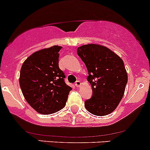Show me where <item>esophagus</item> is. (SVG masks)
Returning <instances> with one entry per match:
<instances>
[{
  "label": "esophagus",
  "instance_id": "esophagus-1",
  "mask_svg": "<svg viewBox=\"0 0 150 150\" xmlns=\"http://www.w3.org/2000/svg\"><path fill=\"white\" fill-rule=\"evenodd\" d=\"M75 86H76V87H79L80 86H81V81H79V80H78V81H76L75 82Z\"/></svg>",
  "mask_w": 150,
  "mask_h": 150
}]
</instances>
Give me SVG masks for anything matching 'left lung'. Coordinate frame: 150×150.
<instances>
[{
  "mask_svg": "<svg viewBox=\"0 0 150 150\" xmlns=\"http://www.w3.org/2000/svg\"><path fill=\"white\" fill-rule=\"evenodd\" d=\"M77 54L86 65L92 96L84 102L86 109L98 116L108 115L123 96L128 76L123 60L108 47L89 44L78 47Z\"/></svg>",
  "mask_w": 150,
  "mask_h": 150,
  "instance_id": "1",
  "label": "left lung"
}]
</instances>
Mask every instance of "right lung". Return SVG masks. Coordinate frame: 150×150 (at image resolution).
I'll use <instances>...</instances> for the list:
<instances>
[{"label": "right lung", "mask_w": 150, "mask_h": 150, "mask_svg": "<svg viewBox=\"0 0 150 150\" xmlns=\"http://www.w3.org/2000/svg\"><path fill=\"white\" fill-rule=\"evenodd\" d=\"M60 46L34 52L21 66L19 84L24 98L37 112L52 114L64 108L71 87L58 66Z\"/></svg>", "instance_id": "1"}]
</instances>
